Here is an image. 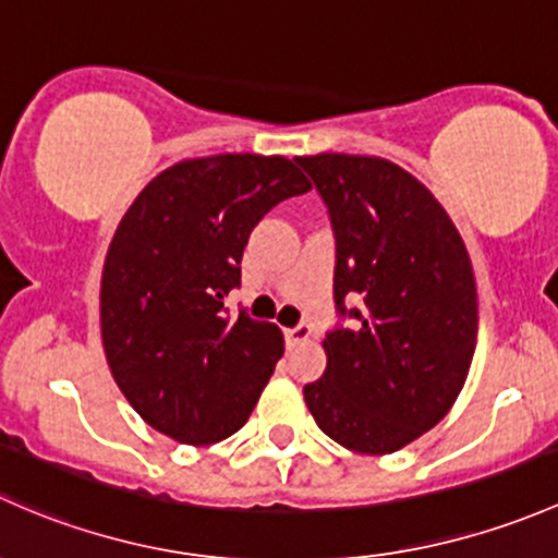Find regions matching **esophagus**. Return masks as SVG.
<instances>
[{
    "label": "esophagus",
    "instance_id": "obj_1",
    "mask_svg": "<svg viewBox=\"0 0 558 558\" xmlns=\"http://www.w3.org/2000/svg\"><path fill=\"white\" fill-rule=\"evenodd\" d=\"M287 336V347H301V343H308L312 341V327L308 325H298V327H290V330H284Z\"/></svg>",
    "mask_w": 558,
    "mask_h": 558
}]
</instances>
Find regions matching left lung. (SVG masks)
<instances>
[{
	"mask_svg": "<svg viewBox=\"0 0 558 558\" xmlns=\"http://www.w3.org/2000/svg\"><path fill=\"white\" fill-rule=\"evenodd\" d=\"M295 160L330 211L332 292L354 319L325 336L327 367L303 398L343 449L392 453L433 429L464 387L478 336L470 255L438 198L392 160ZM347 296L361 308L347 313Z\"/></svg>",
	"mask_w": 558,
	"mask_h": 558,
	"instance_id": "8db88e82",
	"label": "left lung"
}]
</instances>
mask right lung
Masks as SVG:
<instances>
[{
	"label": "right lung",
	"mask_w": 558,
	"mask_h": 558,
	"mask_svg": "<svg viewBox=\"0 0 558 558\" xmlns=\"http://www.w3.org/2000/svg\"><path fill=\"white\" fill-rule=\"evenodd\" d=\"M306 191L281 155L226 153L169 166L129 206L101 271V343L153 429L209 446L244 427L284 338L222 301L239 287L252 228Z\"/></svg>",
	"instance_id": "right-lung-1"
}]
</instances>
